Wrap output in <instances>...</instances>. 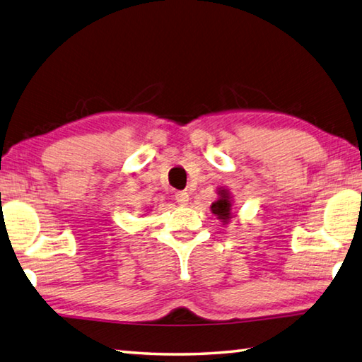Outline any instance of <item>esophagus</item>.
Segmentation results:
<instances>
[{
  "instance_id": "1",
  "label": "esophagus",
  "mask_w": 362,
  "mask_h": 362,
  "mask_svg": "<svg viewBox=\"0 0 362 362\" xmlns=\"http://www.w3.org/2000/svg\"><path fill=\"white\" fill-rule=\"evenodd\" d=\"M175 200L180 204V206H186V204L189 203V195L186 192H178L175 195Z\"/></svg>"
}]
</instances>
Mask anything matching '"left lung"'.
Masks as SVG:
<instances>
[{
	"label": "left lung",
	"instance_id": "left-lung-1",
	"mask_svg": "<svg viewBox=\"0 0 362 362\" xmlns=\"http://www.w3.org/2000/svg\"><path fill=\"white\" fill-rule=\"evenodd\" d=\"M217 194H219V200H216L211 204V211H213V214L217 216V219L225 225L230 222L231 217H233V211H231L233 203H231V197L227 189H219Z\"/></svg>",
	"mask_w": 362,
	"mask_h": 362
}]
</instances>
